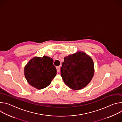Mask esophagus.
Returning <instances> with one entry per match:
<instances>
[{
    "instance_id": "obj_1",
    "label": "esophagus",
    "mask_w": 122,
    "mask_h": 122,
    "mask_svg": "<svg viewBox=\"0 0 122 122\" xmlns=\"http://www.w3.org/2000/svg\"><path fill=\"white\" fill-rule=\"evenodd\" d=\"M56 68V69H57V72H59L60 71V66H57Z\"/></svg>"
}]
</instances>
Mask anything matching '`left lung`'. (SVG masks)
<instances>
[{"label": "left lung", "instance_id": "1", "mask_svg": "<svg viewBox=\"0 0 122 122\" xmlns=\"http://www.w3.org/2000/svg\"><path fill=\"white\" fill-rule=\"evenodd\" d=\"M95 72L92 58L83 51L64 57L61 68V75L65 83L71 89L79 90L87 85Z\"/></svg>", "mask_w": 122, "mask_h": 122}]
</instances>
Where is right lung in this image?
<instances>
[{
    "label": "right lung",
    "instance_id": "obj_1",
    "mask_svg": "<svg viewBox=\"0 0 122 122\" xmlns=\"http://www.w3.org/2000/svg\"><path fill=\"white\" fill-rule=\"evenodd\" d=\"M51 58L44 56L30 59L24 67V74L27 82L37 89L49 85L56 75V69Z\"/></svg>",
    "mask_w": 122,
    "mask_h": 122
}]
</instances>
